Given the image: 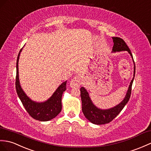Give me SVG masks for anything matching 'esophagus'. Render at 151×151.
<instances>
[{"label": "esophagus", "mask_w": 151, "mask_h": 151, "mask_svg": "<svg viewBox=\"0 0 151 151\" xmlns=\"http://www.w3.org/2000/svg\"><path fill=\"white\" fill-rule=\"evenodd\" d=\"M81 83V78L79 76H75L73 78L71 82H70V86L71 87H78Z\"/></svg>", "instance_id": "34e87169"}]
</instances>
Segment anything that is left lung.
Returning a JSON list of instances; mask_svg holds the SVG:
<instances>
[{
    "mask_svg": "<svg viewBox=\"0 0 151 151\" xmlns=\"http://www.w3.org/2000/svg\"><path fill=\"white\" fill-rule=\"evenodd\" d=\"M114 45L113 47V51H127L131 55L132 58V55L129 50L127 45L126 44L125 41L120 37H113ZM135 76V65H134V77L131 80L130 85H129L127 93L124 100L120 104L117 105L116 106L113 107L109 109L101 110L97 108L93 104L90 99L89 94L87 93L86 89L84 87L80 88V96H81L82 104V112L86 118L90 121L91 123L96 125H101L109 123L114 118L117 116V115L120 113L128 101L130 99L132 90V85L133 80Z\"/></svg>",
    "mask_w": 151,
    "mask_h": 151,
    "instance_id": "left-lung-1",
    "label": "left lung"
}]
</instances>
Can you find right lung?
Instances as JSON below:
<instances>
[{
	"instance_id": "1",
	"label": "right lung",
	"mask_w": 151,
	"mask_h": 151,
	"mask_svg": "<svg viewBox=\"0 0 151 151\" xmlns=\"http://www.w3.org/2000/svg\"><path fill=\"white\" fill-rule=\"evenodd\" d=\"M22 49L20 50L17 60V75L15 87L17 93L25 109L31 117L35 120L45 122L51 120L60 113L62 110V95L66 89L67 81L60 86L52 96L43 103H37L28 98L21 88L19 78V58Z\"/></svg>"
}]
</instances>
